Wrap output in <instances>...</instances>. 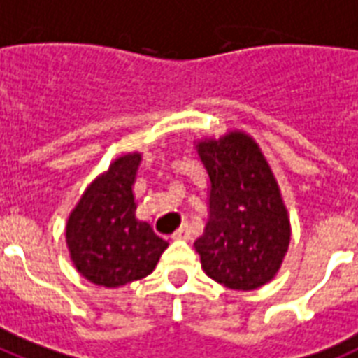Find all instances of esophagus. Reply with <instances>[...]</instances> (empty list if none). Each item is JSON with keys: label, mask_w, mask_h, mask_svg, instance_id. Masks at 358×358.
Returning a JSON list of instances; mask_svg holds the SVG:
<instances>
[{"label": "esophagus", "mask_w": 358, "mask_h": 358, "mask_svg": "<svg viewBox=\"0 0 358 358\" xmlns=\"http://www.w3.org/2000/svg\"><path fill=\"white\" fill-rule=\"evenodd\" d=\"M171 239H173V241H188V239H190V229H188V226H181V228L177 229L176 234L171 235Z\"/></svg>", "instance_id": "esophagus-1"}]
</instances>
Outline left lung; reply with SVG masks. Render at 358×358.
I'll use <instances>...</instances> for the list:
<instances>
[{
	"label": "left lung",
	"instance_id": "1",
	"mask_svg": "<svg viewBox=\"0 0 358 358\" xmlns=\"http://www.w3.org/2000/svg\"><path fill=\"white\" fill-rule=\"evenodd\" d=\"M194 145L209 177V218L194 243L201 267L229 289H257L276 276L292 241L276 177L243 130Z\"/></svg>",
	"mask_w": 358,
	"mask_h": 358
}]
</instances>
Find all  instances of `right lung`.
<instances>
[{
    "instance_id": "add662e5",
    "label": "right lung",
    "mask_w": 358,
    "mask_h": 358,
    "mask_svg": "<svg viewBox=\"0 0 358 358\" xmlns=\"http://www.w3.org/2000/svg\"><path fill=\"white\" fill-rule=\"evenodd\" d=\"M141 153L121 155L85 188L66 218V248L85 280L102 287L145 278L159 263L168 241L149 222L136 218L134 187Z\"/></svg>"
}]
</instances>
